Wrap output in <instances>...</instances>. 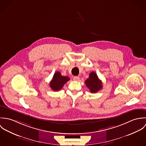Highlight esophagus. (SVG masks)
Returning <instances> with one entry per match:
<instances>
[{
  "mask_svg": "<svg viewBox=\"0 0 146 146\" xmlns=\"http://www.w3.org/2000/svg\"><path fill=\"white\" fill-rule=\"evenodd\" d=\"M79 79H80V78L79 76H74L73 78V80L75 81H78L79 80Z\"/></svg>",
  "mask_w": 146,
  "mask_h": 146,
  "instance_id": "esophagus-1",
  "label": "esophagus"
}]
</instances>
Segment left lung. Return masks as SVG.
Segmentation results:
<instances>
[{
  "mask_svg": "<svg viewBox=\"0 0 146 146\" xmlns=\"http://www.w3.org/2000/svg\"><path fill=\"white\" fill-rule=\"evenodd\" d=\"M86 86L92 93H97L102 88V83L95 72H92L89 78L85 81Z\"/></svg>",
  "mask_w": 146,
  "mask_h": 146,
  "instance_id": "8db88e82",
  "label": "left lung"
}]
</instances>
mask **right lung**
Instances as JSON below:
<instances>
[{"mask_svg":"<svg viewBox=\"0 0 146 146\" xmlns=\"http://www.w3.org/2000/svg\"><path fill=\"white\" fill-rule=\"evenodd\" d=\"M68 80H70L68 77L62 76L60 72L57 71L54 74L49 85L54 91H58L62 88L63 86Z\"/></svg>","mask_w":146,"mask_h":146,"instance_id":"right-lung-1","label":"right lung"}]
</instances>
